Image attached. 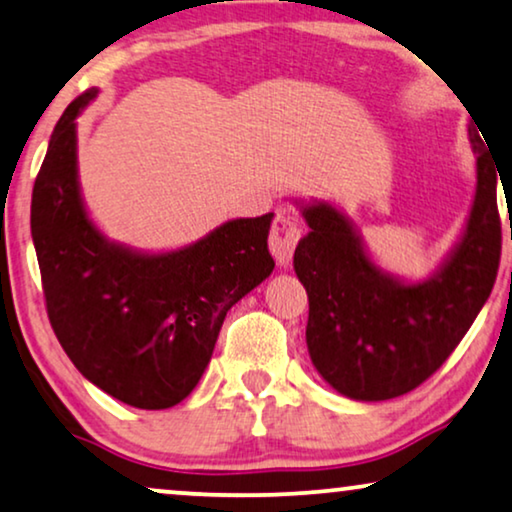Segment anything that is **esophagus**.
Returning a JSON list of instances; mask_svg holds the SVG:
<instances>
[{"mask_svg":"<svg viewBox=\"0 0 512 512\" xmlns=\"http://www.w3.org/2000/svg\"><path fill=\"white\" fill-rule=\"evenodd\" d=\"M300 242V226L293 216L277 214L270 228V251L277 258L279 265H286L291 261L293 251H296Z\"/></svg>","mask_w":512,"mask_h":512,"instance_id":"1","label":"esophagus"}]
</instances>
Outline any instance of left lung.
<instances>
[{"label": "left lung", "instance_id": "1", "mask_svg": "<svg viewBox=\"0 0 512 512\" xmlns=\"http://www.w3.org/2000/svg\"><path fill=\"white\" fill-rule=\"evenodd\" d=\"M473 123V209L459 247L429 282L401 284L382 275L338 209L324 202L303 207L312 230L298 242L293 268L310 300L307 349L340 394L387 401L417 389L457 349L492 293L501 261V174Z\"/></svg>", "mask_w": 512, "mask_h": 512}]
</instances>
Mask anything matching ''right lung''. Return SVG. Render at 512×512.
I'll list each match as a JSON object with an SVG mask.
<instances>
[{"label": "right lung", "mask_w": 512, "mask_h": 512, "mask_svg": "<svg viewBox=\"0 0 512 512\" xmlns=\"http://www.w3.org/2000/svg\"><path fill=\"white\" fill-rule=\"evenodd\" d=\"M95 95L86 90L60 116L34 181L30 223L46 312L86 380L132 408L165 410L200 382L230 307L275 268L272 214L228 221L172 254L104 240L76 181V116Z\"/></svg>", "instance_id": "1"}]
</instances>
